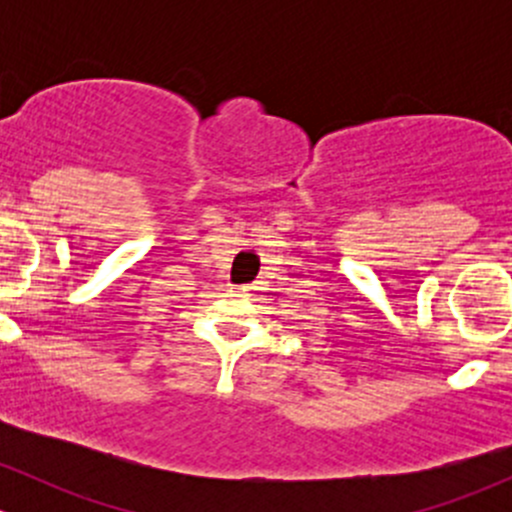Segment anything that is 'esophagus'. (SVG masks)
Returning <instances> with one entry per match:
<instances>
[{"mask_svg":"<svg viewBox=\"0 0 512 512\" xmlns=\"http://www.w3.org/2000/svg\"><path fill=\"white\" fill-rule=\"evenodd\" d=\"M240 289H242V292H252V289H255V285H242Z\"/></svg>","mask_w":512,"mask_h":512,"instance_id":"1","label":"esophagus"}]
</instances>
